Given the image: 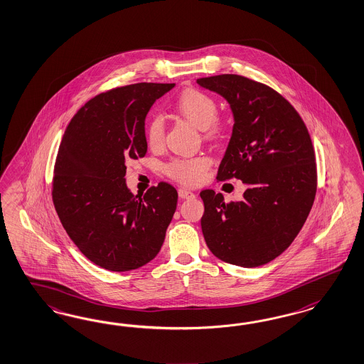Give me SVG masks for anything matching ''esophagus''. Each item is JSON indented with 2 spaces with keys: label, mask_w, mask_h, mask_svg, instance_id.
I'll list each match as a JSON object with an SVG mask.
<instances>
[{
  "label": "esophagus",
  "mask_w": 364,
  "mask_h": 364,
  "mask_svg": "<svg viewBox=\"0 0 364 364\" xmlns=\"http://www.w3.org/2000/svg\"><path fill=\"white\" fill-rule=\"evenodd\" d=\"M178 196L181 199H187V198H193L196 194L193 193V191H190V190H187V188H183V187H181V188H178Z\"/></svg>",
  "instance_id": "34e87169"
}]
</instances>
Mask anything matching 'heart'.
<instances>
[{
	"label": "heart",
	"instance_id": "b5f03b06",
	"mask_svg": "<svg viewBox=\"0 0 364 364\" xmlns=\"http://www.w3.org/2000/svg\"><path fill=\"white\" fill-rule=\"evenodd\" d=\"M176 110L188 122L203 129L210 138H217L223 133V122L219 119L218 105L215 100L197 89H187L176 101ZM145 135L147 144L159 147L165 141V122L159 114L150 115L146 121ZM211 158L208 156H177L165 165V173L178 182L194 186L200 183L211 167Z\"/></svg>",
	"mask_w": 364,
	"mask_h": 364
}]
</instances>
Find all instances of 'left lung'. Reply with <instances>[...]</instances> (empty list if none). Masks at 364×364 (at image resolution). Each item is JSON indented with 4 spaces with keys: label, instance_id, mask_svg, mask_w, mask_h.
I'll use <instances>...</instances> for the list:
<instances>
[{
    "label": "left lung",
    "instance_id": "obj_1",
    "mask_svg": "<svg viewBox=\"0 0 364 364\" xmlns=\"http://www.w3.org/2000/svg\"><path fill=\"white\" fill-rule=\"evenodd\" d=\"M197 82L226 98L235 121L217 179L247 186L239 202L200 191L202 232L219 259L258 267L290 246L310 214L318 186L311 138L294 106L264 83L238 74Z\"/></svg>",
    "mask_w": 364,
    "mask_h": 364
}]
</instances>
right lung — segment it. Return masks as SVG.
Here are the masks:
<instances>
[{
    "mask_svg": "<svg viewBox=\"0 0 364 364\" xmlns=\"http://www.w3.org/2000/svg\"><path fill=\"white\" fill-rule=\"evenodd\" d=\"M174 83H133L98 94L74 114L54 165L52 198L63 229L83 255L109 271L154 259L177 208L166 182L134 197L126 162L145 156V118Z\"/></svg>",
    "mask_w": 364,
    "mask_h": 364,
    "instance_id": "add662e5",
    "label": "right lung"
}]
</instances>
